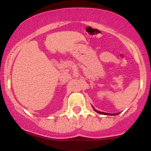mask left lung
Wrapping results in <instances>:
<instances>
[{"label":"left lung","instance_id":"obj_1","mask_svg":"<svg viewBox=\"0 0 151 151\" xmlns=\"http://www.w3.org/2000/svg\"><path fill=\"white\" fill-rule=\"evenodd\" d=\"M94 109V108H93ZM94 110H95V111H97V113H99V114H105V115H116L118 114L119 113H117V114H108V113H105V112H102V111H97L96 110V109H94Z\"/></svg>","mask_w":151,"mask_h":151}]
</instances>
